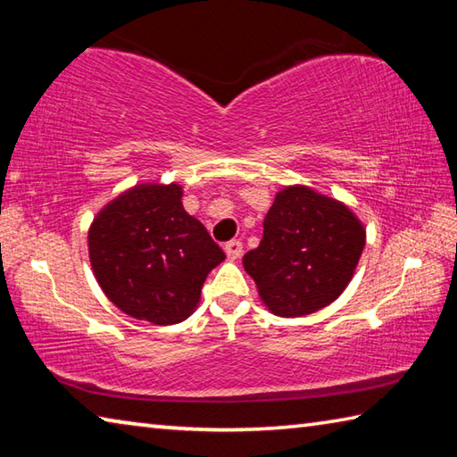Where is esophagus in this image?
<instances>
[{
    "mask_svg": "<svg viewBox=\"0 0 457 457\" xmlns=\"http://www.w3.org/2000/svg\"><path fill=\"white\" fill-rule=\"evenodd\" d=\"M223 250H226L228 258L237 260V258H242V253H244V244L239 242V239H231V242L223 245Z\"/></svg>",
    "mask_w": 457,
    "mask_h": 457,
    "instance_id": "obj_1",
    "label": "esophagus"
}]
</instances>
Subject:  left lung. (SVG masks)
Masks as SVG:
<instances>
[{
  "instance_id": "obj_1",
  "label": "left lung",
  "mask_w": 457,
  "mask_h": 457,
  "mask_svg": "<svg viewBox=\"0 0 457 457\" xmlns=\"http://www.w3.org/2000/svg\"><path fill=\"white\" fill-rule=\"evenodd\" d=\"M367 231L349 205L306 185L276 193L264 236L244 256L268 311L282 319L312 314L345 292Z\"/></svg>"
}]
</instances>
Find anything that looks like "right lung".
Wrapping results in <instances>:
<instances>
[{"label": "right lung", "instance_id": "right-lung-1", "mask_svg": "<svg viewBox=\"0 0 457 457\" xmlns=\"http://www.w3.org/2000/svg\"><path fill=\"white\" fill-rule=\"evenodd\" d=\"M177 183H141L96 213L88 256L111 303L159 327L195 311L207 274L226 260L204 223L183 210Z\"/></svg>", "mask_w": 457, "mask_h": 457}]
</instances>
